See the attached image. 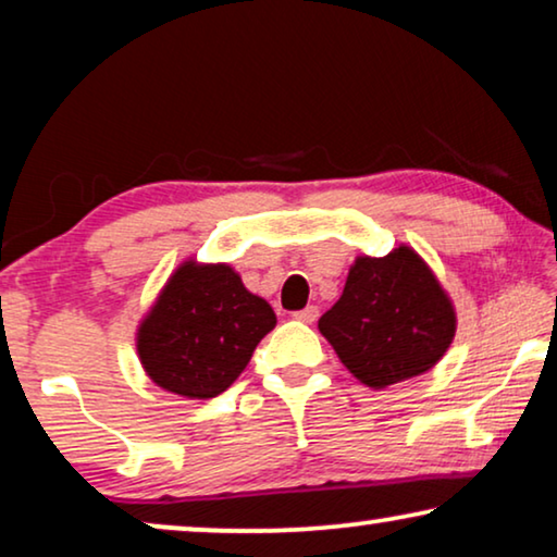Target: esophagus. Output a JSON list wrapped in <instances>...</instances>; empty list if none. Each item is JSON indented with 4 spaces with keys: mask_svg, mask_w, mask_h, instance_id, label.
I'll use <instances>...</instances> for the list:
<instances>
[{
    "mask_svg": "<svg viewBox=\"0 0 557 557\" xmlns=\"http://www.w3.org/2000/svg\"><path fill=\"white\" fill-rule=\"evenodd\" d=\"M296 319H299V322H307V324H314L317 319H319V309L317 307H307V309H301V311H296L294 314Z\"/></svg>",
    "mask_w": 557,
    "mask_h": 557,
    "instance_id": "obj_1",
    "label": "esophagus"
}]
</instances>
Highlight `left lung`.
<instances>
[{
    "instance_id": "1",
    "label": "left lung",
    "mask_w": 557,
    "mask_h": 557,
    "mask_svg": "<svg viewBox=\"0 0 557 557\" xmlns=\"http://www.w3.org/2000/svg\"><path fill=\"white\" fill-rule=\"evenodd\" d=\"M319 332L362 385L383 391L438 364L454 342L456 309L431 265L403 243L383 258H355Z\"/></svg>"
}]
</instances>
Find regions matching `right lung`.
Segmentation results:
<instances>
[{"instance_id":"right-lung-1","label":"right lung","mask_w":557,"mask_h":557,"mask_svg":"<svg viewBox=\"0 0 557 557\" xmlns=\"http://www.w3.org/2000/svg\"><path fill=\"white\" fill-rule=\"evenodd\" d=\"M276 326L271 304L227 263L182 261L136 326V355L151 383L189 400L227 391Z\"/></svg>"}]
</instances>
